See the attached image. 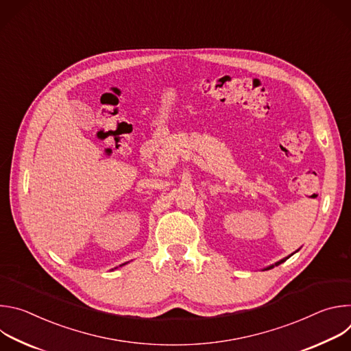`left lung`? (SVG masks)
Masks as SVG:
<instances>
[{
  "instance_id": "obj_1",
  "label": "left lung",
  "mask_w": 351,
  "mask_h": 351,
  "mask_svg": "<svg viewBox=\"0 0 351 351\" xmlns=\"http://www.w3.org/2000/svg\"><path fill=\"white\" fill-rule=\"evenodd\" d=\"M285 261H286V260H282V261H279V263H276V264H275V265H279V264H282V263H285ZM271 268H272V267H269V268H268V269H271Z\"/></svg>"
}]
</instances>
